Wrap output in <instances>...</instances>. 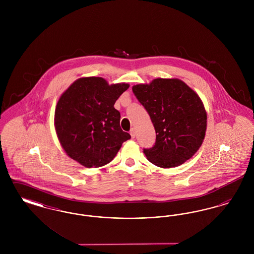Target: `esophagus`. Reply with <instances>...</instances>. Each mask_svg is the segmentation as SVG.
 Instances as JSON below:
<instances>
[{
	"instance_id": "obj_1",
	"label": "esophagus",
	"mask_w": 254,
	"mask_h": 254,
	"mask_svg": "<svg viewBox=\"0 0 254 254\" xmlns=\"http://www.w3.org/2000/svg\"><path fill=\"white\" fill-rule=\"evenodd\" d=\"M130 135H131L132 138H135V136H136V129H135V128H132V129L130 130Z\"/></svg>"
}]
</instances>
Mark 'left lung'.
<instances>
[{"mask_svg":"<svg viewBox=\"0 0 254 254\" xmlns=\"http://www.w3.org/2000/svg\"><path fill=\"white\" fill-rule=\"evenodd\" d=\"M156 132L154 146L144 149L147 160L163 169L181 166L203 144L206 111L199 95L180 79L157 78L132 86Z\"/></svg>","mask_w":254,"mask_h":254,"instance_id":"left-lung-1","label":"left lung"}]
</instances>
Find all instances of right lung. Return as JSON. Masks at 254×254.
<instances>
[{"label": "right lung", "mask_w": 254, "mask_h": 254, "mask_svg": "<svg viewBox=\"0 0 254 254\" xmlns=\"http://www.w3.org/2000/svg\"><path fill=\"white\" fill-rule=\"evenodd\" d=\"M128 87L126 83L109 85L102 77H83L61 95L54 126L69 157L85 168H100L116 156L130 135L122 130L114 104Z\"/></svg>", "instance_id": "1"}]
</instances>
